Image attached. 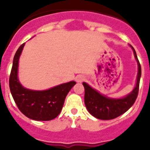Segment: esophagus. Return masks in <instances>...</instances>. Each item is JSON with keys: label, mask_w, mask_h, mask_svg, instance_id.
<instances>
[{"label": "esophagus", "mask_w": 150, "mask_h": 150, "mask_svg": "<svg viewBox=\"0 0 150 150\" xmlns=\"http://www.w3.org/2000/svg\"><path fill=\"white\" fill-rule=\"evenodd\" d=\"M85 79V76H83V75H77L76 76V81L77 83H82Z\"/></svg>", "instance_id": "1"}]
</instances>
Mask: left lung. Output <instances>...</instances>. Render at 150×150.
<instances>
[{"mask_svg": "<svg viewBox=\"0 0 150 150\" xmlns=\"http://www.w3.org/2000/svg\"><path fill=\"white\" fill-rule=\"evenodd\" d=\"M129 46L133 50L137 61V75L134 87L128 95L122 98H110L100 93L88 83H83L85 88V105L90 114L98 120H110L121 116L132 107L137 98L141 76V67L134 49L131 45Z\"/></svg>", "mask_w": 150, "mask_h": 150, "instance_id": "obj_1", "label": "left lung"}]
</instances>
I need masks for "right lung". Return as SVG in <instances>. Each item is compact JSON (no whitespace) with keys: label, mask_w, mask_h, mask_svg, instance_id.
Segmentation results:
<instances>
[{"label":"right lung","mask_w":150,"mask_h":150,"mask_svg":"<svg viewBox=\"0 0 150 150\" xmlns=\"http://www.w3.org/2000/svg\"><path fill=\"white\" fill-rule=\"evenodd\" d=\"M25 43L16 52L10 76V89L19 110L30 120L50 121L59 116L64 100L75 81L62 83L46 90H33L25 88L18 76V62Z\"/></svg>","instance_id":"right-lung-1"}]
</instances>
